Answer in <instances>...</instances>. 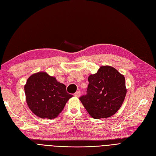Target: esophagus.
<instances>
[{
	"instance_id": "obj_1",
	"label": "esophagus",
	"mask_w": 156,
	"mask_h": 156,
	"mask_svg": "<svg viewBox=\"0 0 156 156\" xmlns=\"http://www.w3.org/2000/svg\"><path fill=\"white\" fill-rule=\"evenodd\" d=\"M74 95L75 97H80V91H76V93H74Z\"/></svg>"
}]
</instances>
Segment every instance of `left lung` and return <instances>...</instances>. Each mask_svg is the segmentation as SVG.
<instances>
[{
	"label": "left lung",
	"instance_id": "obj_1",
	"mask_svg": "<svg viewBox=\"0 0 156 156\" xmlns=\"http://www.w3.org/2000/svg\"><path fill=\"white\" fill-rule=\"evenodd\" d=\"M87 94L80 98L88 113L95 119L112 117L121 107L127 89L125 78L116 69L101 66L88 77Z\"/></svg>",
	"mask_w": 156,
	"mask_h": 156
}]
</instances>
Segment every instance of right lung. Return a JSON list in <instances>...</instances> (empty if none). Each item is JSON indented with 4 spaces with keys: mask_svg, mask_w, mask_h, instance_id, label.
<instances>
[{
    "mask_svg": "<svg viewBox=\"0 0 156 156\" xmlns=\"http://www.w3.org/2000/svg\"><path fill=\"white\" fill-rule=\"evenodd\" d=\"M26 101L30 109L42 119H53L62 112L68 100L73 97L66 86L46 72L32 74L24 85Z\"/></svg>",
    "mask_w": 156,
    "mask_h": 156,
    "instance_id": "obj_1",
    "label": "right lung"
}]
</instances>
